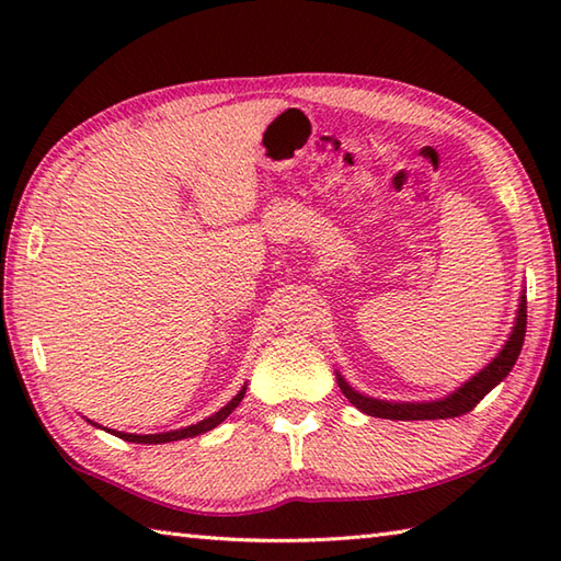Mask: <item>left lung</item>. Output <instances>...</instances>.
<instances>
[{
  "label": "left lung",
  "mask_w": 561,
  "mask_h": 561,
  "mask_svg": "<svg viewBox=\"0 0 561 561\" xmlns=\"http://www.w3.org/2000/svg\"><path fill=\"white\" fill-rule=\"evenodd\" d=\"M526 296H520V308H518V318H516V325L514 332H511L508 342L504 344V350L499 352L496 359L484 366L482 371L470 378L468 383H465L460 390L453 392V396L444 398V400H436V402H386V400H374V398H366L362 392H356L354 388L347 386V380H344L337 374V383L340 390L344 392V398H347L354 408H359L362 412L371 414V416H380V420H396V422H412V420H453V416H460V414H468L470 410L478 408V402L490 392L494 386L502 383V380L508 376L511 368H514L520 347H523V340H526V320H528V311H526Z\"/></svg>",
  "instance_id": "obj_1"
}]
</instances>
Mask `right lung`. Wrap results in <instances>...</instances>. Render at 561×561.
Segmentation results:
<instances>
[{
    "instance_id": "1",
    "label": "right lung",
    "mask_w": 561,
    "mask_h": 561,
    "mask_svg": "<svg viewBox=\"0 0 561 561\" xmlns=\"http://www.w3.org/2000/svg\"><path fill=\"white\" fill-rule=\"evenodd\" d=\"M243 396H245V388L238 392V396L226 404V408H221L217 414H211V416H207V420H202V422H197V424H193V426H185V428H178V432H165V434H147V436H141V434H125V432H111V434H115L117 438H123V440H133V444H169V440H181V438H190V436H197V434H205V432H209V428H214L217 424H221L226 416H229L236 408H238V402L243 400Z\"/></svg>"
}]
</instances>
